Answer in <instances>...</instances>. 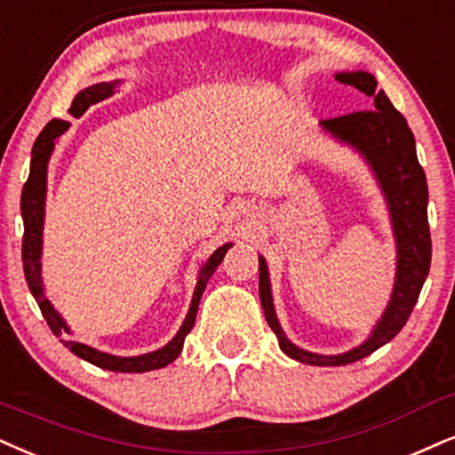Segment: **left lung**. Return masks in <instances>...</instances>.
I'll list each match as a JSON object with an SVG mask.
<instances>
[{
	"label": "left lung",
	"mask_w": 455,
	"mask_h": 455,
	"mask_svg": "<svg viewBox=\"0 0 455 455\" xmlns=\"http://www.w3.org/2000/svg\"><path fill=\"white\" fill-rule=\"evenodd\" d=\"M335 80L355 86L367 97H373V109L323 120L318 126L329 139L355 149L373 172V179L382 189L386 206H388L396 246V272L388 306L367 339L341 355H318V352L295 346L284 335L276 310H274L266 257L259 255V299L266 321L276 333L280 350L295 361L316 364V367H339V364L361 361L378 347L388 344L405 327L419 291L424 287V280L428 276L430 255H433L428 211H426L428 209V185L418 162L416 139H413L411 128L407 126V120L395 109L386 92L378 91V80L369 71H338Z\"/></svg>",
	"instance_id": "1"
}]
</instances>
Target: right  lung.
<instances>
[{
	"label": "right lung",
	"mask_w": 455,
	"mask_h": 455,
	"mask_svg": "<svg viewBox=\"0 0 455 455\" xmlns=\"http://www.w3.org/2000/svg\"><path fill=\"white\" fill-rule=\"evenodd\" d=\"M122 80L114 82H99L92 86L84 88L76 94L73 99L69 114L80 117L86 114V109L91 105L99 103V100L109 99L111 94L117 91ZM69 122L65 120H52L44 126V131L39 132L31 149V168H29V179H27L25 188H22L20 196V215L22 223H25V236H22V267H25V278L29 284L31 295L36 297L39 310H42L44 318H46L48 327L52 329L56 338H60L63 333H71L69 324L65 323V318L60 316L59 310H54V306L50 304L44 291V280H42V249H44V219H46V189H48V162L50 156L56 148L60 134L69 131ZM232 243H226L219 246L217 251H212V255L200 266L198 280H196V289L192 295V304H189L188 316L175 338L168 341L166 346L158 347L154 352H145L139 356H116L108 355V352H100L97 347L80 344V341H65V346L69 347L76 356L84 358V361L97 364L100 369H109V371H120V373H143V371H154V369H162L166 364H171L175 358L181 355L185 335L189 333L196 323V314H198V304L204 293L206 283L212 276V272L217 270L219 263L223 261V257L229 251Z\"/></svg>",
	"instance_id": "1"
}]
</instances>
